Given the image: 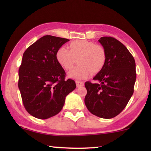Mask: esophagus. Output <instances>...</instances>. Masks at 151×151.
<instances>
[{"label": "esophagus", "instance_id": "obj_1", "mask_svg": "<svg viewBox=\"0 0 151 151\" xmlns=\"http://www.w3.org/2000/svg\"><path fill=\"white\" fill-rule=\"evenodd\" d=\"M76 84H77V86L78 88L79 87H81L84 85V83L83 81H76Z\"/></svg>", "mask_w": 151, "mask_h": 151}]
</instances>
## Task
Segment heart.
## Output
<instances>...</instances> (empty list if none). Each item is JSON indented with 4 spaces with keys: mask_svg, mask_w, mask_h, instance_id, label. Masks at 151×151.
Masks as SVG:
<instances>
[{
    "mask_svg": "<svg viewBox=\"0 0 151 151\" xmlns=\"http://www.w3.org/2000/svg\"><path fill=\"white\" fill-rule=\"evenodd\" d=\"M70 50L61 47L56 52V60L66 71H71L78 62L79 65L69 74L74 79H84L91 74H97L104 67L106 60L105 50L99 45L85 40L72 41Z\"/></svg>",
    "mask_w": 151,
    "mask_h": 151,
    "instance_id": "b5f03b06",
    "label": "heart"
}]
</instances>
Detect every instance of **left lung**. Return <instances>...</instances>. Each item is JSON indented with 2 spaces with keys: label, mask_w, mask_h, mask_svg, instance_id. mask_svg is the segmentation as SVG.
Here are the masks:
<instances>
[{
  "label": "left lung",
  "mask_w": 151,
  "mask_h": 151,
  "mask_svg": "<svg viewBox=\"0 0 151 151\" xmlns=\"http://www.w3.org/2000/svg\"><path fill=\"white\" fill-rule=\"evenodd\" d=\"M99 42L106 55V64L93 78L97 83L85 82L84 103L93 115L103 119L116 116L124 110L133 93L136 62L125 45L115 38L102 37Z\"/></svg>",
  "instance_id": "1"
}]
</instances>
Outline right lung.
<instances>
[{"label": "right lung", "instance_id": "1", "mask_svg": "<svg viewBox=\"0 0 151 151\" xmlns=\"http://www.w3.org/2000/svg\"><path fill=\"white\" fill-rule=\"evenodd\" d=\"M68 39L43 36L25 50L18 71V88L24 106L32 116L47 119L57 115L65 98L75 89V81L65 80L56 52Z\"/></svg>", "mask_w": 151, "mask_h": 151}]
</instances>
